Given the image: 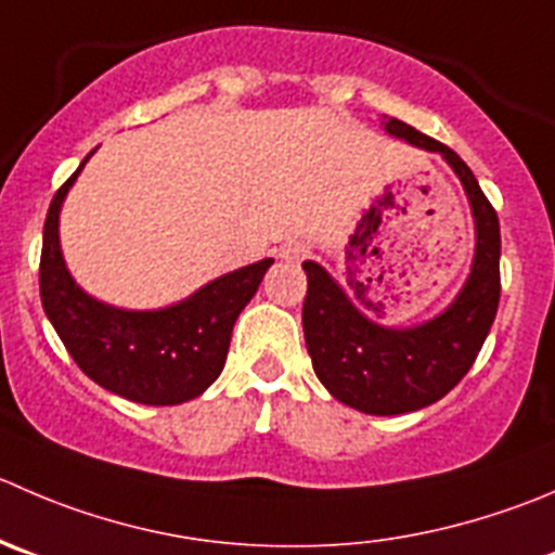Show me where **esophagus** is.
Segmentation results:
<instances>
[{
  "instance_id": "obj_1",
  "label": "esophagus",
  "mask_w": 555,
  "mask_h": 555,
  "mask_svg": "<svg viewBox=\"0 0 555 555\" xmlns=\"http://www.w3.org/2000/svg\"><path fill=\"white\" fill-rule=\"evenodd\" d=\"M309 251H311V246L304 244V241H289V244H284L282 249H279V257L287 262H300L306 255H309Z\"/></svg>"
}]
</instances>
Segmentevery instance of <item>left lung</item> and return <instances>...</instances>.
Instances as JSON below:
<instances>
[{"mask_svg": "<svg viewBox=\"0 0 555 555\" xmlns=\"http://www.w3.org/2000/svg\"><path fill=\"white\" fill-rule=\"evenodd\" d=\"M385 129L426 152H439L459 173L472 214H475L477 249L472 273L448 311L417 327H382L358 309L344 289L317 262H304L309 289L304 300V336L314 374L347 406L365 414H403L423 409L448 396L466 376L482 349L499 309L496 208L477 184L469 165L428 134L390 118Z\"/></svg>", "mask_w": 555, "mask_h": 555, "instance_id": "1", "label": "left lung"}]
</instances>
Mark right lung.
Listing matches in <instances>:
<instances>
[{
  "label": "right lung",
  "mask_w": 555,
  "mask_h": 555,
  "mask_svg": "<svg viewBox=\"0 0 555 555\" xmlns=\"http://www.w3.org/2000/svg\"><path fill=\"white\" fill-rule=\"evenodd\" d=\"M80 168L59 186L48 208L40 255L42 309L78 369L105 390L149 406L190 401L222 374L235 320L273 260L214 279L168 309L124 311L100 304L73 282L59 249V208Z\"/></svg>",
  "instance_id": "add662e5"
}]
</instances>
